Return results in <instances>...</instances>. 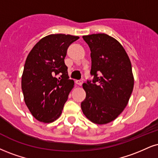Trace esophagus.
I'll return each instance as SVG.
<instances>
[{
	"label": "esophagus",
	"instance_id": "1",
	"mask_svg": "<svg viewBox=\"0 0 158 158\" xmlns=\"http://www.w3.org/2000/svg\"><path fill=\"white\" fill-rule=\"evenodd\" d=\"M76 84H77V85H79V86H81V85L83 84V81L82 80L76 81Z\"/></svg>",
	"mask_w": 158,
	"mask_h": 158
}]
</instances>
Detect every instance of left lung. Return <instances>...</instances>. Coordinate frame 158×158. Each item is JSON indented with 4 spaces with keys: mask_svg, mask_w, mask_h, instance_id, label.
<instances>
[{
    "mask_svg": "<svg viewBox=\"0 0 158 158\" xmlns=\"http://www.w3.org/2000/svg\"><path fill=\"white\" fill-rule=\"evenodd\" d=\"M90 49L92 81L83 84L86 92L83 113L97 124L115 120L128 104L133 90L132 64L126 51L106 34L83 36Z\"/></svg>",
    "mask_w": 158,
    "mask_h": 158,
    "instance_id": "obj_1",
    "label": "left lung"
}]
</instances>
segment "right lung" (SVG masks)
<instances>
[{
	"label": "right lung",
	"instance_id": "add662e5",
	"mask_svg": "<svg viewBox=\"0 0 158 158\" xmlns=\"http://www.w3.org/2000/svg\"><path fill=\"white\" fill-rule=\"evenodd\" d=\"M79 38L63 34L48 35L38 42L26 58L21 87L25 103L39 121L53 122L62 113L74 85L64 60L69 45Z\"/></svg>",
	"mask_w": 158,
	"mask_h": 158
}]
</instances>
